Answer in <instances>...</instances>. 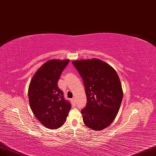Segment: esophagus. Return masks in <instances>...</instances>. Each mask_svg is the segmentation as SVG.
<instances>
[{
    "label": "esophagus",
    "instance_id": "1",
    "mask_svg": "<svg viewBox=\"0 0 156 156\" xmlns=\"http://www.w3.org/2000/svg\"><path fill=\"white\" fill-rule=\"evenodd\" d=\"M72 101L74 102V103H76V98L73 97V98H72Z\"/></svg>",
    "mask_w": 156,
    "mask_h": 156
}]
</instances>
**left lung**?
I'll list each match as a JSON object with an SVG mask.
<instances>
[{
    "label": "left lung",
    "instance_id": "1",
    "mask_svg": "<svg viewBox=\"0 0 156 156\" xmlns=\"http://www.w3.org/2000/svg\"><path fill=\"white\" fill-rule=\"evenodd\" d=\"M83 78L87 97L81 110L86 126L100 131L113 122L119 110L123 92L116 71L99 59L72 62Z\"/></svg>",
    "mask_w": 156,
    "mask_h": 156
}]
</instances>
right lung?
<instances>
[{
	"instance_id": "1",
	"label": "right lung",
	"mask_w": 156,
	"mask_h": 156,
	"mask_svg": "<svg viewBox=\"0 0 156 156\" xmlns=\"http://www.w3.org/2000/svg\"><path fill=\"white\" fill-rule=\"evenodd\" d=\"M69 60L44 63L32 77L28 87L29 103L35 117L49 129H58L66 121L71 108L58 81Z\"/></svg>"
}]
</instances>
